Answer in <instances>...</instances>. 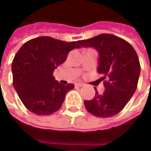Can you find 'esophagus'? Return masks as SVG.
Instances as JSON below:
<instances>
[{
    "instance_id": "1",
    "label": "esophagus",
    "mask_w": 151,
    "mask_h": 151,
    "mask_svg": "<svg viewBox=\"0 0 151 151\" xmlns=\"http://www.w3.org/2000/svg\"><path fill=\"white\" fill-rule=\"evenodd\" d=\"M75 85L78 86H80V87H81V86H83L85 85V84H84V83H82V82H78V83H76Z\"/></svg>"
}]
</instances>
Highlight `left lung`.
<instances>
[{"label":"left lung","instance_id":"left-lung-1","mask_svg":"<svg viewBox=\"0 0 151 151\" xmlns=\"http://www.w3.org/2000/svg\"><path fill=\"white\" fill-rule=\"evenodd\" d=\"M81 47H93L99 53V73L104 92L85 100L86 109L97 117L113 116L121 111L136 91L141 65L136 51L126 40L111 34H100L88 40H80Z\"/></svg>","mask_w":151,"mask_h":151}]
</instances>
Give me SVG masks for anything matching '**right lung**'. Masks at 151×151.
<instances>
[{"instance_id": "right-lung-1", "label": "right lung", "mask_w": 151, "mask_h": 151, "mask_svg": "<svg viewBox=\"0 0 151 151\" xmlns=\"http://www.w3.org/2000/svg\"><path fill=\"white\" fill-rule=\"evenodd\" d=\"M78 42L41 36L26 42L17 52L12 62L13 86L29 111L47 116L61 108L66 93L74 85L55 81L53 71L71 50L81 47Z\"/></svg>"}]
</instances>
